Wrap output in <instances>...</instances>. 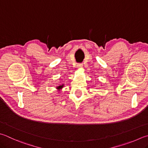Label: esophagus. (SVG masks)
Returning <instances> with one entry per match:
<instances>
[{
    "label": "esophagus",
    "instance_id": "1",
    "mask_svg": "<svg viewBox=\"0 0 148 148\" xmlns=\"http://www.w3.org/2000/svg\"><path fill=\"white\" fill-rule=\"evenodd\" d=\"M82 66H83V64H81V63L78 64L77 66V68H82Z\"/></svg>",
    "mask_w": 148,
    "mask_h": 148
}]
</instances>
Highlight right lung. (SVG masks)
<instances>
[{"instance_id":"right-lung-1","label":"right lung","mask_w":148,"mask_h":148,"mask_svg":"<svg viewBox=\"0 0 148 148\" xmlns=\"http://www.w3.org/2000/svg\"><path fill=\"white\" fill-rule=\"evenodd\" d=\"M64 84H62V85H60L58 86L57 87V89L58 90V91H60L61 89H62V88H64Z\"/></svg>"}]
</instances>
